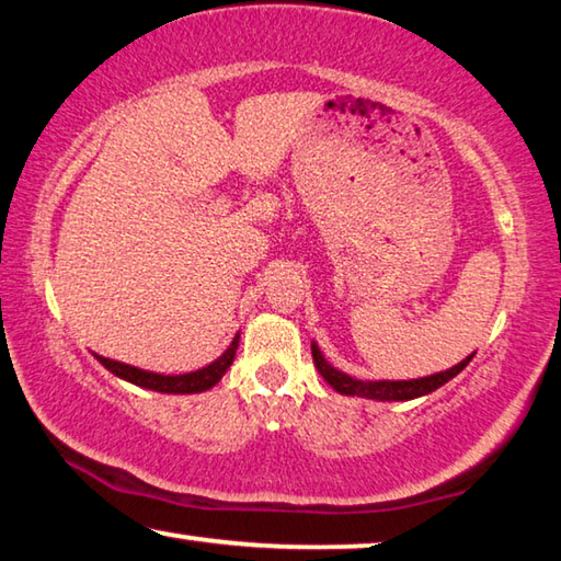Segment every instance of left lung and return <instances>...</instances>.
<instances>
[{
  "label": "left lung",
  "mask_w": 561,
  "mask_h": 561,
  "mask_svg": "<svg viewBox=\"0 0 561 561\" xmlns=\"http://www.w3.org/2000/svg\"><path fill=\"white\" fill-rule=\"evenodd\" d=\"M311 356H314V366L319 368V374L324 376V381L339 391L341 396H356V398H368V401H413V398H421V396H428L433 393L435 388H440L450 381V378L458 376L465 366L470 364L474 351L468 356L462 358L458 366L448 368V371H440V374H431V376H423V378H411V381H360V378L348 376L344 371H339L329 364L321 354V348L317 341H311Z\"/></svg>",
  "instance_id": "1"
}]
</instances>
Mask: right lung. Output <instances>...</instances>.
<instances>
[{
	"instance_id": "1",
	"label": "right lung",
	"mask_w": 561,
	"mask_h": 561,
	"mask_svg": "<svg viewBox=\"0 0 561 561\" xmlns=\"http://www.w3.org/2000/svg\"><path fill=\"white\" fill-rule=\"evenodd\" d=\"M237 346H240V334H234L232 344L225 348L222 356H217L213 364H207L203 368H197V371H190V374H175V376H165V374H156V371H146V368H138V366H130V364H121V360H113L106 356H99V364L103 368H108L113 376L123 378V381H128L133 386H140V388H148V391H158V393H203L207 388H213L220 378L227 374V368L232 366L234 354H237Z\"/></svg>"
}]
</instances>
